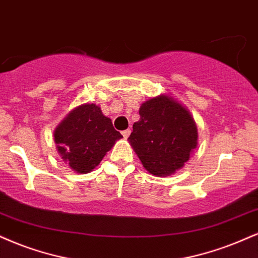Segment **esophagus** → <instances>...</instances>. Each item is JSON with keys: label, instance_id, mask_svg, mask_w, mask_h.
<instances>
[{"label": "esophagus", "instance_id": "esophagus-1", "mask_svg": "<svg viewBox=\"0 0 258 258\" xmlns=\"http://www.w3.org/2000/svg\"><path fill=\"white\" fill-rule=\"evenodd\" d=\"M121 135L123 136V138L127 139V138H128V136L131 135V130H125V131L121 132Z\"/></svg>", "mask_w": 258, "mask_h": 258}]
</instances>
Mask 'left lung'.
Here are the masks:
<instances>
[{"instance_id":"8db88e82","label":"left lung","mask_w":258,"mask_h":258,"mask_svg":"<svg viewBox=\"0 0 258 258\" xmlns=\"http://www.w3.org/2000/svg\"><path fill=\"white\" fill-rule=\"evenodd\" d=\"M139 115L128 141L143 167L156 176L174 174L197 147V126L190 111L160 95L144 102Z\"/></svg>"}]
</instances>
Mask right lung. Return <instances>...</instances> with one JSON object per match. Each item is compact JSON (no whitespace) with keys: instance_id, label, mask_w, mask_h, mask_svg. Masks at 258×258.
Wrapping results in <instances>:
<instances>
[{"instance_id":"right-lung-1","label":"right lung","mask_w":258,"mask_h":258,"mask_svg":"<svg viewBox=\"0 0 258 258\" xmlns=\"http://www.w3.org/2000/svg\"><path fill=\"white\" fill-rule=\"evenodd\" d=\"M120 138L122 136L114 128L111 120L94 103L74 108L54 131L62 160L80 174L96 168Z\"/></svg>"}]
</instances>
